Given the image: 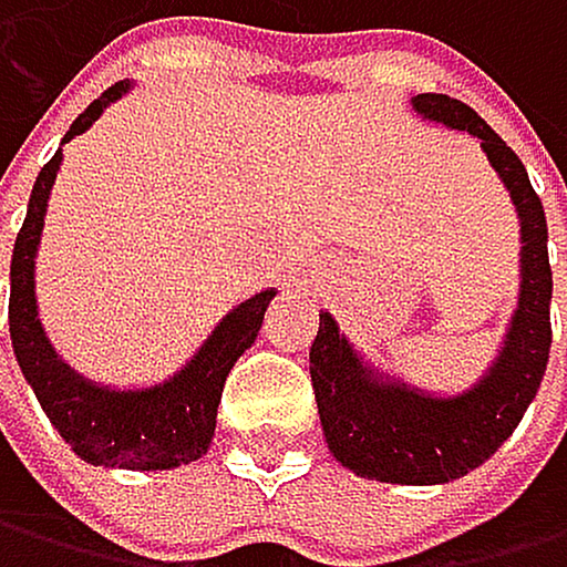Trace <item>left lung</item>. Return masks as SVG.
<instances>
[{"instance_id":"8db88e82","label":"left lung","mask_w":567,"mask_h":567,"mask_svg":"<svg viewBox=\"0 0 567 567\" xmlns=\"http://www.w3.org/2000/svg\"><path fill=\"white\" fill-rule=\"evenodd\" d=\"M411 111L467 132L508 190L519 219V292L498 352L463 390H422L383 372L320 310L310 377L327 450L341 467L386 484H450L488 460L523 422L550 355V260L547 219L526 166L477 111L443 93L411 96Z\"/></svg>"}]
</instances>
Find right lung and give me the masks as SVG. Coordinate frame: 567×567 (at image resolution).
Returning <instances> with one entry per match:
<instances>
[{"mask_svg": "<svg viewBox=\"0 0 567 567\" xmlns=\"http://www.w3.org/2000/svg\"><path fill=\"white\" fill-rule=\"evenodd\" d=\"M135 83L121 79L100 93L93 104L72 121L62 145L93 128ZM62 169V150L54 153L33 181L27 219L13 244L9 265V338L23 380L38 393L44 414L79 460L93 467L121 471H174L208 453L215 435V414L223 401V383L247 348L257 341L260 320L278 289H260L212 327V334L195 348L174 377L150 386H107L75 372L59 352L41 323L38 310V250L54 177Z\"/></svg>", "mask_w": 567, "mask_h": 567, "instance_id": "obj_1", "label": "right lung"}]
</instances>
